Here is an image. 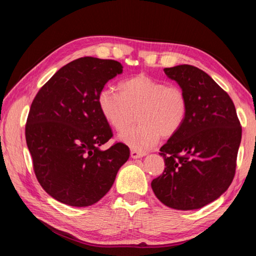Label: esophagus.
I'll return each mask as SVG.
<instances>
[{
  "label": "esophagus",
  "instance_id": "34e87169",
  "mask_svg": "<svg viewBox=\"0 0 256 256\" xmlns=\"http://www.w3.org/2000/svg\"><path fill=\"white\" fill-rule=\"evenodd\" d=\"M145 155H146L145 153H140V152H138V150H131V157L133 160L142 158V157H144Z\"/></svg>",
  "mask_w": 256,
  "mask_h": 256
}]
</instances>
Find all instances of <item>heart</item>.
Instances as JSON below:
<instances>
[{
    "instance_id": "heart-1",
    "label": "heart",
    "mask_w": 256,
    "mask_h": 256,
    "mask_svg": "<svg viewBox=\"0 0 256 256\" xmlns=\"http://www.w3.org/2000/svg\"><path fill=\"white\" fill-rule=\"evenodd\" d=\"M118 89V94L101 90L98 106L106 122L116 131H122L137 114L140 124L118 134V140L134 150L154 148L160 136L175 135L186 121L188 100L180 86L138 74L121 81Z\"/></svg>"
}]
</instances>
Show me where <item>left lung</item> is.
Segmentation results:
<instances>
[{"mask_svg":"<svg viewBox=\"0 0 256 256\" xmlns=\"http://www.w3.org/2000/svg\"><path fill=\"white\" fill-rule=\"evenodd\" d=\"M164 72L186 94L188 113L182 128L160 148L166 168L152 189L170 208L200 209L231 184L242 128L231 98L208 74L190 64Z\"/></svg>","mask_w":256,"mask_h":256,"instance_id":"obj_1","label":"left lung"}]
</instances>
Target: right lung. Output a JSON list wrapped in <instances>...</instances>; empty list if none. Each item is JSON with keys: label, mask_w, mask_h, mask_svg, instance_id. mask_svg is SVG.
Here are the masks:
<instances>
[{"label": "right lung", "mask_w": 256, "mask_h": 256, "mask_svg": "<svg viewBox=\"0 0 256 256\" xmlns=\"http://www.w3.org/2000/svg\"><path fill=\"white\" fill-rule=\"evenodd\" d=\"M122 72V64L111 59H76L59 69L32 103L27 148L38 182L59 202H98L128 160L130 150L122 143L100 148L112 132L96 102L108 81Z\"/></svg>", "instance_id": "1"}]
</instances>
